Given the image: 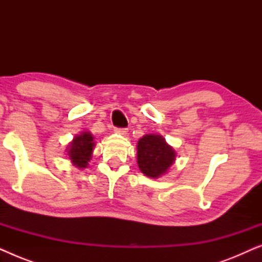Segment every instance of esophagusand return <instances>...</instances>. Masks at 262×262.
I'll return each mask as SVG.
<instances>
[{"label":"esophagus","instance_id":"obj_1","mask_svg":"<svg viewBox=\"0 0 262 262\" xmlns=\"http://www.w3.org/2000/svg\"><path fill=\"white\" fill-rule=\"evenodd\" d=\"M116 134H119L121 136H126L127 135V128H116Z\"/></svg>","mask_w":262,"mask_h":262}]
</instances>
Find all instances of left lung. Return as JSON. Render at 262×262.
Here are the masks:
<instances>
[{"mask_svg": "<svg viewBox=\"0 0 262 262\" xmlns=\"http://www.w3.org/2000/svg\"><path fill=\"white\" fill-rule=\"evenodd\" d=\"M177 152L160 135H145L137 143V163L146 177L156 179L166 174Z\"/></svg>", "mask_w": 262, "mask_h": 262, "instance_id": "1", "label": "left lung"}]
</instances>
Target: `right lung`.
Segmentation results:
<instances>
[{
  "mask_svg": "<svg viewBox=\"0 0 262 262\" xmlns=\"http://www.w3.org/2000/svg\"><path fill=\"white\" fill-rule=\"evenodd\" d=\"M95 142L91 132H82L75 136L73 141L68 145V155L74 166L77 168H87L88 162L92 159L93 149Z\"/></svg>",
  "mask_w": 262,
  "mask_h": 262,
  "instance_id": "1",
  "label": "right lung"
}]
</instances>
